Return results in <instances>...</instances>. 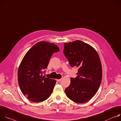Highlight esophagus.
I'll use <instances>...</instances> for the list:
<instances>
[{"label": "esophagus", "instance_id": "34e87169", "mask_svg": "<svg viewBox=\"0 0 121 121\" xmlns=\"http://www.w3.org/2000/svg\"><path fill=\"white\" fill-rule=\"evenodd\" d=\"M61 80V79H57V81H58V82H60V81Z\"/></svg>", "mask_w": 121, "mask_h": 121}]
</instances>
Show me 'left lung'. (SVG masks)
Here are the masks:
<instances>
[{"label":"left lung","instance_id":"8db88e82","mask_svg":"<svg viewBox=\"0 0 121 121\" xmlns=\"http://www.w3.org/2000/svg\"><path fill=\"white\" fill-rule=\"evenodd\" d=\"M63 53L72 67H78L77 76L71 78L65 90L67 97L78 103L88 101L97 92L102 79V67L96 50L80 40L64 44Z\"/></svg>","mask_w":121,"mask_h":121}]
</instances>
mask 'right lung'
<instances>
[{"mask_svg":"<svg viewBox=\"0 0 121 121\" xmlns=\"http://www.w3.org/2000/svg\"><path fill=\"white\" fill-rule=\"evenodd\" d=\"M59 51L56 45L41 41L33 46L24 56L18 69V80L23 95L31 101L42 102L51 95L56 81L45 77L43 73L53 54Z\"/></svg>","mask_w":121,"mask_h":121,"instance_id":"add662e5","label":"right lung"}]
</instances>
